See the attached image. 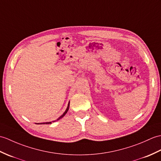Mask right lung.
Masks as SVG:
<instances>
[{"instance_id": "right-lung-1", "label": "right lung", "mask_w": 161, "mask_h": 161, "mask_svg": "<svg viewBox=\"0 0 161 161\" xmlns=\"http://www.w3.org/2000/svg\"><path fill=\"white\" fill-rule=\"evenodd\" d=\"M69 105H68V107H67V108H66V111L64 112V114L61 116V117H59L58 119H57V121H58L59 119H60L61 118H62L66 114V113L67 112H68V110H69ZM51 122H47V123H40V124H51Z\"/></svg>"}]
</instances>
